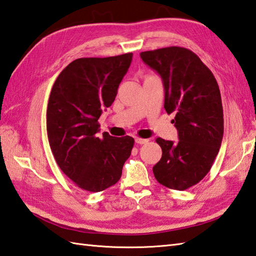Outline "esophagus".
Masks as SVG:
<instances>
[{
    "label": "esophagus",
    "mask_w": 256,
    "mask_h": 256,
    "mask_svg": "<svg viewBox=\"0 0 256 256\" xmlns=\"http://www.w3.org/2000/svg\"><path fill=\"white\" fill-rule=\"evenodd\" d=\"M135 143H138V144H148V140H146V138H135Z\"/></svg>",
    "instance_id": "esophagus-1"
}]
</instances>
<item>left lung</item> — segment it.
Segmentation results:
<instances>
[{
  "instance_id": "8db88e82",
  "label": "left lung",
  "mask_w": 256,
  "mask_h": 256,
  "mask_svg": "<svg viewBox=\"0 0 256 256\" xmlns=\"http://www.w3.org/2000/svg\"><path fill=\"white\" fill-rule=\"evenodd\" d=\"M160 76L164 108L176 113L179 140L156 138L162 158L153 167L156 180L175 190H186L202 179L218 155L224 136V108L219 86L210 69L187 48L172 46L140 54Z\"/></svg>"
}]
</instances>
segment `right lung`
I'll use <instances>...</instances> for the list:
<instances>
[{"mask_svg":"<svg viewBox=\"0 0 256 256\" xmlns=\"http://www.w3.org/2000/svg\"><path fill=\"white\" fill-rule=\"evenodd\" d=\"M133 54L79 58L59 74L47 106V135L62 172L81 189L102 192L116 184L134 138H98L102 110L111 106Z\"/></svg>","mask_w":256,"mask_h":256,"instance_id":"obj_1","label":"right lung"}]
</instances>
